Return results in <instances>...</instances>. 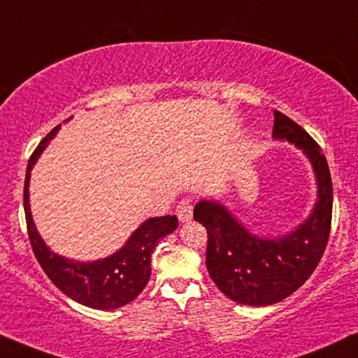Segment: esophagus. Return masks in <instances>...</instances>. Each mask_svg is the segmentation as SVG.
<instances>
[{
	"label": "esophagus",
	"instance_id": "1",
	"mask_svg": "<svg viewBox=\"0 0 358 358\" xmlns=\"http://www.w3.org/2000/svg\"><path fill=\"white\" fill-rule=\"evenodd\" d=\"M192 204L189 201H180L178 204V209H176V214L180 222H189L192 219Z\"/></svg>",
	"mask_w": 358,
	"mask_h": 358
}]
</instances>
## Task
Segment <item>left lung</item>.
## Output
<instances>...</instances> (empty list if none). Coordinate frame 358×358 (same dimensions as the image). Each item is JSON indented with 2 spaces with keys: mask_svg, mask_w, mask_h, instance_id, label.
Wrapping results in <instances>:
<instances>
[{
  "mask_svg": "<svg viewBox=\"0 0 358 358\" xmlns=\"http://www.w3.org/2000/svg\"><path fill=\"white\" fill-rule=\"evenodd\" d=\"M272 136L295 144L312 162L319 201L308 219L285 236L267 239L250 234L220 202L201 201L194 207V219L207 229L210 279L231 301L254 307L284 301L306 284L324 255L332 224V178L320 145L279 111H273Z\"/></svg>",
  "mask_w": 358,
  "mask_h": 358,
  "instance_id": "left-lung-1",
  "label": "left lung"
}]
</instances>
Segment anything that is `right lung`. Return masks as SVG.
Returning <instances> with one entry per match:
<instances>
[{
    "label": "right lung",
    "mask_w": 358,
    "mask_h": 358,
    "mask_svg": "<svg viewBox=\"0 0 358 358\" xmlns=\"http://www.w3.org/2000/svg\"><path fill=\"white\" fill-rule=\"evenodd\" d=\"M59 127L56 126L38 144V148L31 154L26 169L23 199L31 247L44 273L64 295L86 307L113 310L132 302L143 292L151 277V255L154 249L162 237L176 231L178 217L162 215V217L144 220L117 252L94 262H76L52 252L44 244L31 217L29 172Z\"/></svg>",
    "instance_id": "1"
}]
</instances>
